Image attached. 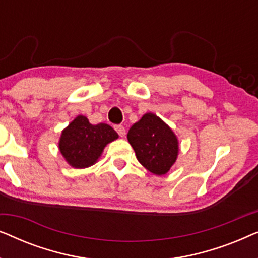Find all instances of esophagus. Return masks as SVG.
<instances>
[{"mask_svg": "<svg viewBox=\"0 0 258 258\" xmlns=\"http://www.w3.org/2000/svg\"><path fill=\"white\" fill-rule=\"evenodd\" d=\"M115 130L121 137L125 136V128L123 125H115Z\"/></svg>", "mask_w": 258, "mask_h": 258, "instance_id": "1", "label": "esophagus"}]
</instances>
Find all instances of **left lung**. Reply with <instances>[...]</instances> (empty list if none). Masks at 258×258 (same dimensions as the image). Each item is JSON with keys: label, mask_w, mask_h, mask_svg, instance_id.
Listing matches in <instances>:
<instances>
[{"label": "left lung", "mask_w": 258, "mask_h": 258, "mask_svg": "<svg viewBox=\"0 0 258 258\" xmlns=\"http://www.w3.org/2000/svg\"><path fill=\"white\" fill-rule=\"evenodd\" d=\"M128 141L144 168L155 175L170 170L178 155V141L170 126L151 112L129 129Z\"/></svg>", "instance_id": "8db88e82"}]
</instances>
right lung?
I'll return each instance as SVG.
<instances>
[{
    "label": "right lung",
    "instance_id": "right-lung-1",
    "mask_svg": "<svg viewBox=\"0 0 258 258\" xmlns=\"http://www.w3.org/2000/svg\"><path fill=\"white\" fill-rule=\"evenodd\" d=\"M118 139L109 124H91L86 116L79 115L62 132L58 148L64 160L74 168H88L96 163L108 143Z\"/></svg>",
    "mask_w": 258,
    "mask_h": 258
}]
</instances>
